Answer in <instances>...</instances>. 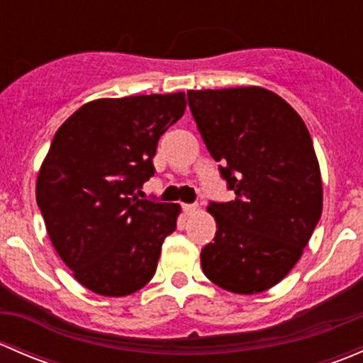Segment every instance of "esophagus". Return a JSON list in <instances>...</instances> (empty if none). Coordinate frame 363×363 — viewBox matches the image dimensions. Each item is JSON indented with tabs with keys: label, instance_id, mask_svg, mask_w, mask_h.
Masks as SVG:
<instances>
[{
	"label": "esophagus",
	"instance_id": "obj_1",
	"mask_svg": "<svg viewBox=\"0 0 363 363\" xmlns=\"http://www.w3.org/2000/svg\"><path fill=\"white\" fill-rule=\"evenodd\" d=\"M196 205L195 203H182V211H184L186 216H193L196 212Z\"/></svg>",
	"mask_w": 363,
	"mask_h": 363
}]
</instances>
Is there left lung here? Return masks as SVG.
Here are the masks:
<instances>
[{"instance_id": "8db88e82", "label": "left lung", "mask_w": 363, "mask_h": 363, "mask_svg": "<svg viewBox=\"0 0 363 363\" xmlns=\"http://www.w3.org/2000/svg\"><path fill=\"white\" fill-rule=\"evenodd\" d=\"M188 104L219 174L235 193L211 202L214 242L203 274L232 294H262L288 276L323 208V186L302 117L263 87L188 91Z\"/></svg>"}]
</instances>
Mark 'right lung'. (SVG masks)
I'll return each instance as SVG.
<instances>
[{
  "mask_svg": "<svg viewBox=\"0 0 363 363\" xmlns=\"http://www.w3.org/2000/svg\"><path fill=\"white\" fill-rule=\"evenodd\" d=\"M184 111V93L101 98L54 135L36 203L54 250L87 290L131 295L155 276L181 207L135 193L155 175L160 137Z\"/></svg>",
  "mask_w": 363,
  "mask_h": 363,
  "instance_id": "obj_1",
  "label": "right lung"
}]
</instances>
